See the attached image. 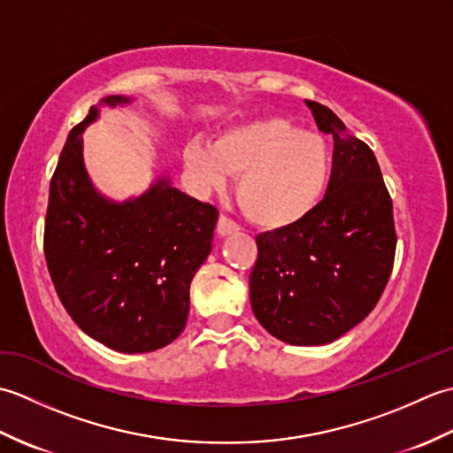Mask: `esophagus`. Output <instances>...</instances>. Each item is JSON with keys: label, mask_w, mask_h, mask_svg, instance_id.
Masks as SVG:
<instances>
[{"label": "esophagus", "mask_w": 453, "mask_h": 453, "mask_svg": "<svg viewBox=\"0 0 453 453\" xmlns=\"http://www.w3.org/2000/svg\"><path fill=\"white\" fill-rule=\"evenodd\" d=\"M216 232L219 237H226V235H232V234H237L239 232V226L235 224V221L229 219L227 216H219L218 219V227Z\"/></svg>", "instance_id": "1"}]
</instances>
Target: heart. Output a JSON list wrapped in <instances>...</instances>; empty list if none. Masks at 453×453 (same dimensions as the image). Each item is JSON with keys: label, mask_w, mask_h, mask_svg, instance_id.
Wrapping results in <instances>:
<instances>
[{"label": "heart", "mask_w": 453, "mask_h": 453, "mask_svg": "<svg viewBox=\"0 0 453 453\" xmlns=\"http://www.w3.org/2000/svg\"><path fill=\"white\" fill-rule=\"evenodd\" d=\"M185 167L198 187L219 190L239 175L237 202L263 229H284L317 206L329 182L331 153L321 136L282 117L247 122L221 134L216 143L192 140Z\"/></svg>", "instance_id": "obj_1"}]
</instances>
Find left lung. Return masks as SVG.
Instances as JSON below:
<instances>
[{
  "label": "left lung",
  "instance_id": "left-lung-1",
  "mask_svg": "<svg viewBox=\"0 0 453 453\" xmlns=\"http://www.w3.org/2000/svg\"><path fill=\"white\" fill-rule=\"evenodd\" d=\"M334 140L325 198L297 224L257 237L253 313L278 341L333 342L373 310L395 258L391 196L373 151L336 114L305 101Z\"/></svg>",
  "mask_w": 453,
  "mask_h": 453
}]
</instances>
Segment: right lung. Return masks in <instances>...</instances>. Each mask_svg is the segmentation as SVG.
Returning a JSON list of instances; mask_svg holds the SVG:
<instances>
[{
  "label": "right lung",
  "instance_id": "1",
  "mask_svg": "<svg viewBox=\"0 0 453 453\" xmlns=\"http://www.w3.org/2000/svg\"><path fill=\"white\" fill-rule=\"evenodd\" d=\"M111 95L65 140L50 180L44 257L65 311L83 333L112 350L163 349L182 333L190 282L211 251L218 210L171 185L167 175L140 196L111 200L95 188L83 161V130Z\"/></svg>",
  "mask_w": 453,
  "mask_h": 453
}]
</instances>
